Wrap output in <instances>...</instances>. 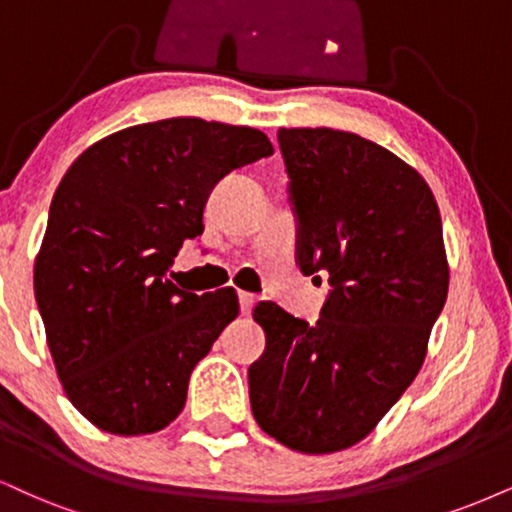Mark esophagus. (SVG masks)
<instances>
[{"label":"esophagus","instance_id":"1","mask_svg":"<svg viewBox=\"0 0 512 512\" xmlns=\"http://www.w3.org/2000/svg\"><path fill=\"white\" fill-rule=\"evenodd\" d=\"M256 304V296L249 294V292H239V308H242V313H249L251 306Z\"/></svg>","mask_w":512,"mask_h":512}]
</instances>
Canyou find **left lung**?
I'll return each instance as SVG.
<instances>
[{"instance_id": "obj_1", "label": "left lung", "mask_w": 512, "mask_h": 512, "mask_svg": "<svg viewBox=\"0 0 512 512\" xmlns=\"http://www.w3.org/2000/svg\"><path fill=\"white\" fill-rule=\"evenodd\" d=\"M301 273L330 282L315 325L254 308L266 351L249 368L263 432L301 453L349 449L422 368L449 294L439 206L418 170L332 128H280Z\"/></svg>"}]
</instances>
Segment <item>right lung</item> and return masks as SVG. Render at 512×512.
Masks as SVG:
<instances>
[{
	"mask_svg": "<svg viewBox=\"0 0 512 512\" xmlns=\"http://www.w3.org/2000/svg\"><path fill=\"white\" fill-rule=\"evenodd\" d=\"M270 154L261 130L166 118L113 132L63 175L35 299L63 391L99 430L159 432L185 408L194 365L239 304L232 287L185 292L168 270L204 232L211 189Z\"/></svg>",
	"mask_w": 512,
	"mask_h": 512,
	"instance_id": "add662e5",
	"label": "right lung"
}]
</instances>
